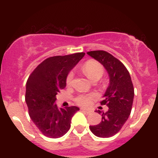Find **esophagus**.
Returning a JSON list of instances; mask_svg holds the SVG:
<instances>
[{
	"instance_id": "obj_1",
	"label": "esophagus",
	"mask_w": 158,
	"mask_h": 158,
	"mask_svg": "<svg viewBox=\"0 0 158 158\" xmlns=\"http://www.w3.org/2000/svg\"><path fill=\"white\" fill-rule=\"evenodd\" d=\"M81 110H82V111L85 112V113H87V114H90L92 112V110H88V109H85V108H81Z\"/></svg>"
}]
</instances>
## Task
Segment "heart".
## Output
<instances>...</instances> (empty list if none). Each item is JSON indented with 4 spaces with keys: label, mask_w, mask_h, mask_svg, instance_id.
I'll return each instance as SVG.
<instances>
[{
    "label": "heart",
    "mask_w": 158,
    "mask_h": 158,
    "mask_svg": "<svg viewBox=\"0 0 158 158\" xmlns=\"http://www.w3.org/2000/svg\"><path fill=\"white\" fill-rule=\"evenodd\" d=\"M82 71L90 79H99L104 73V68L102 64L98 61L94 59H90L83 64ZM74 73L70 71L66 78V83L68 85H70L73 81ZM95 94H80L75 98V102L81 106H88L91 103L92 100L95 97Z\"/></svg>",
    "instance_id": "1"
}]
</instances>
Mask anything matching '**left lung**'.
Returning <instances> with one entry per match:
<instances>
[{"label":"left lung","instance_id":"8db88e82","mask_svg":"<svg viewBox=\"0 0 158 158\" xmlns=\"http://www.w3.org/2000/svg\"><path fill=\"white\" fill-rule=\"evenodd\" d=\"M87 53L105 67L110 78L104 99L100 102L108 106V110H97L102 116V121L90 126V129L97 137H112L119 131L131 114L135 96L131 77L125 65L109 52L94 50Z\"/></svg>","mask_w":158,"mask_h":158}]
</instances>
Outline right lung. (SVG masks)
I'll use <instances>...</instances> for the list:
<instances>
[{
    "instance_id": "add662e5",
    "label": "right lung",
    "mask_w": 158,
    "mask_h": 158,
    "mask_svg": "<svg viewBox=\"0 0 158 158\" xmlns=\"http://www.w3.org/2000/svg\"><path fill=\"white\" fill-rule=\"evenodd\" d=\"M77 52L48 58L36 67L27 79L26 100L30 118L44 136L59 138L70 128L71 119L79 110L77 106L58 108L56 94L66 87L70 70L85 56Z\"/></svg>"
}]
</instances>
